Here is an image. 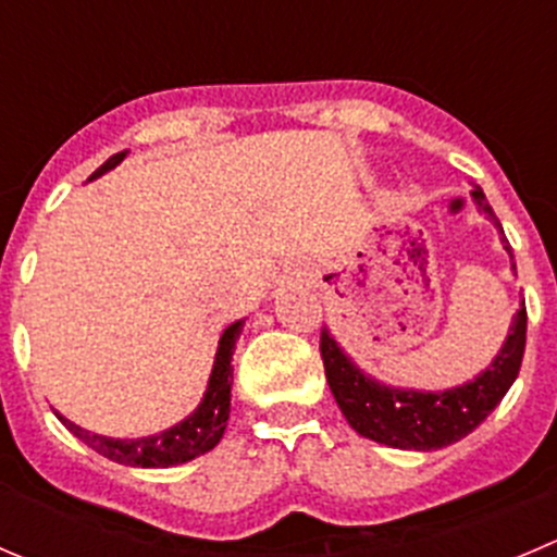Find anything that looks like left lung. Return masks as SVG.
I'll return each instance as SVG.
<instances>
[{"mask_svg": "<svg viewBox=\"0 0 557 557\" xmlns=\"http://www.w3.org/2000/svg\"><path fill=\"white\" fill-rule=\"evenodd\" d=\"M476 210L485 212L498 228L496 212L487 205L482 188L471 190ZM504 234V232H502ZM504 250L512 258V247L502 239ZM525 301L509 325L507 342L493 358L485 372L469 383L450 391H412V387H391L369 377L345 356L329 329L320 331V358L325 367L331 393L339 404L347 423L367 440L398 450H442L453 442L469 436L493 409L498 407L507 391L518 380L522 350H525Z\"/></svg>", "mask_w": 557, "mask_h": 557, "instance_id": "obj_1", "label": "left lung"}]
</instances>
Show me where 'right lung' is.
Masks as SVG:
<instances>
[{
    "label": "right lung",
    "mask_w": 557,
    "mask_h": 557,
    "mask_svg": "<svg viewBox=\"0 0 557 557\" xmlns=\"http://www.w3.org/2000/svg\"><path fill=\"white\" fill-rule=\"evenodd\" d=\"M126 159V150L123 153L110 156L97 172L88 180L102 177L104 172L115 170L121 161ZM245 320L228 325L223 331L221 342H218L215 363H212L210 383H207L205 398H201L199 407L188 414L185 420H180L172 429L161 431V434L143 436V440H112V436L91 434V431L81 429L72 420H66L64 414L55 412V418L72 431L81 442H86L91 450H97L104 458L115 460L123 466H143V469H166V466L188 463V460L199 458V455L210 453L218 442L223 440V431H226L228 412H232V383H234V367L232 356L234 347H237L239 334H243Z\"/></svg>",
    "instance_id": "right-lung-1"
}]
</instances>
